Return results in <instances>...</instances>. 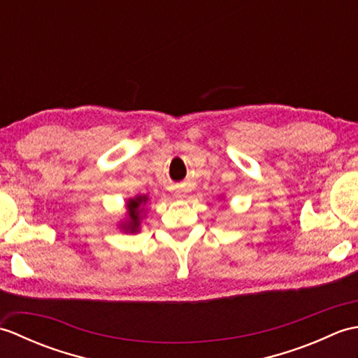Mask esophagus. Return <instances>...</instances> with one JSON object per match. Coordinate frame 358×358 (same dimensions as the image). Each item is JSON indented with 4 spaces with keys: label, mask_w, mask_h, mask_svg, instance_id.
<instances>
[{
    "label": "esophagus",
    "mask_w": 358,
    "mask_h": 358,
    "mask_svg": "<svg viewBox=\"0 0 358 358\" xmlns=\"http://www.w3.org/2000/svg\"><path fill=\"white\" fill-rule=\"evenodd\" d=\"M178 196H180V195H178Z\"/></svg>",
    "instance_id": "1"
}]
</instances>
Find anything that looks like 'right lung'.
Masks as SVG:
<instances>
[{
    "instance_id": "right-lung-1",
    "label": "right lung",
    "mask_w": 358,
    "mask_h": 358,
    "mask_svg": "<svg viewBox=\"0 0 358 358\" xmlns=\"http://www.w3.org/2000/svg\"><path fill=\"white\" fill-rule=\"evenodd\" d=\"M149 201L148 195H135L134 199L126 201V217L120 220L118 227L124 234H138L141 231V223L146 217V204Z\"/></svg>"
}]
</instances>
